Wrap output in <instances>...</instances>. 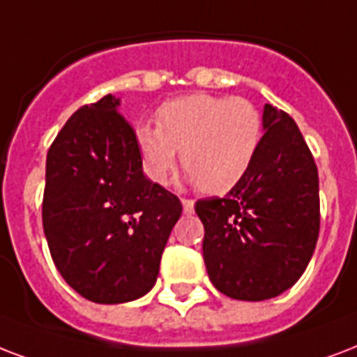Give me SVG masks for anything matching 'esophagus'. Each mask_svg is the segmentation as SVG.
<instances>
[{
    "label": "esophagus",
    "instance_id": "34e87169",
    "mask_svg": "<svg viewBox=\"0 0 357 357\" xmlns=\"http://www.w3.org/2000/svg\"><path fill=\"white\" fill-rule=\"evenodd\" d=\"M181 206H183L185 215H190L192 211H195V202H192V200H187V198H183V200H181Z\"/></svg>",
    "mask_w": 357,
    "mask_h": 357
}]
</instances>
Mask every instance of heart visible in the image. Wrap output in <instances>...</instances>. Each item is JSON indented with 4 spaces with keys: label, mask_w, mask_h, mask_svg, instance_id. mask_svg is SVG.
Returning <instances> with one entry per match:
<instances>
[{
    "label": "heart",
    "mask_w": 357,
    "mask_h": 357,
    "mask_svg": "<svg viewBox=\"0 0 357 357\" xmlns=\"http://www.w3.org/2000/svg\"><path fill=\"white\" fill-rule=\"evenodd\" d=\"M262 136V114L251 100L195 93L165 102L157 110V127L138 125L135 140L153 183H168L181 151L190 183L219 195L249 174Z\"/></svg>",
    "instance_id": "1"
}]
</instances>
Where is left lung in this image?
<instances>
[{
  "mask_svg": "<svg viewBox=\"0 0 357 357\" xmlns=\"http://www.w3.org/2000/svg\"><path fill=\"white\" fill-rule=\"evenodd\" d=\"M264 136L251 170L227 197L198 200L204 262L213 287L241 301L296 284L320 230L318 170L298 125L264 105Z\"/></svg>",
  "mask_w": 357,
  "mask_h": 357,
  "instance_id": "8db88e82",
  "label": "left lung"
}]
</instances>
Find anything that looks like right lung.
Masks as SVG:
<instances>
[{
  "label": "right lung",
  "instance_id": "add662e5",
  "mask_svg": "<svg viewBox=\"0 0 357 357\" xmlns=\"http://www.w3.org/2000/svg\"><path fill=\"white\" fill-rule=\"evenodd\" d=\"M105 95L59 130L46 155L43 227L67 284L93 303L153 288L181 202L144 176L135 130Z\"/></svg>",
  "mask_w": 357,
  "mask_h": 357
}]
</instances>
